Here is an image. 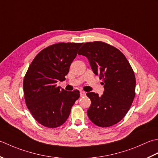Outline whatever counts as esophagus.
Segmentation results:
<instances>
[{"label": "esophagus", "instance_id": "esophagus-1", "mask_svg": "<svg viewBox=\"0 0 158 158\" xmlns=\"http://www.w3.org/2000/svg\"><path fill=\"white\" fill-rule=\"evenodd\" d=\"M80 96H81V97H84V96L86 95V93L85 91H80Z\"/></svg>", "mask_w": 158, "mask_h": 158}]
</instances>
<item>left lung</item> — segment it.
Segmentation results:
<instances>
[{
    "instance_id": "1",
    "label": "left lung",
    "mask_w": 158,
    "mask_h": 158,
    "mask_svg": "<svg viewBox=\"0 0 158 158\" xmlns=\"http://www.w3.org/2000/svg\"><path fill=\"white\" fill-rule=\"evenodd\" d=\"M78 54L87 58L104 87L102 96L93 92L86 93L91 101L87 110L89 119L102 127L117 124L130 110L136 94L132 67L119 50L103 41L85 43Z\"/></svg>"
}]
</instances>
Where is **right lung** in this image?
<instances>
[{
	"mask_svg": "<svg viewBox=\"0 0 158 158\" xmlns=\"http://www.w3.org/2000/svg\"><path fill=\"white\" fill-rule=\"evenodd\" d=\"M82 43H58L44 48L34 58L26 73L23 90L26 104L39 123L50 128L60 126L80 98L78 90L57 86L64 81L71 63Z\"/></svg>",
	"mask_w": 158,
	"mask_h": 158,
	"instance_id": "obj_1",
	"label": "right lung"
}]
</instances>
